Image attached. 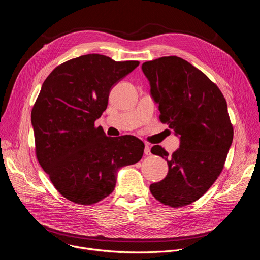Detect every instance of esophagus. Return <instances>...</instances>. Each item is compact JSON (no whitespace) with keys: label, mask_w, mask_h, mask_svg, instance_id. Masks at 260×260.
Masks as SVG:
<instances>
[{"label":"esophagus","mask_w":260,"mask_h":260,"mask_svg":"<svg viewBox=\"0 0 260 260\" xmlns=\"http://www.w3.org/2000/svg\"><path fill=\"white\" fill-rule=\"evenodd\" d=\"M144 153H145V155H150V154H151V151H150V147L148 146L147 144L145 145V148H144Z\"/></svg>","instance_id":"esophagus-1"}]
</instances>
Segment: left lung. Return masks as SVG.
<instances>
[{"label":"left lung","mask_w":260,"mask_h":260,"mask_svg":"<svg viewBox=\"0 0 260 260\" xmlns=\"http://www.w3.org/2000/svg\"><path fill=\"white\" fill-rule=\"evenodd\" d=\"M142 71L158 104L160 121L180 138L172 156L159 145L151 148L167 160L169 172L150 185V191L164 205H189L208 191L224 167L234 138L226 101L202 71L181 57L146 61Z\"/></svg>","instance_id":"left-lung-1"}]
</instances>
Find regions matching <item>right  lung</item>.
Returning <instances> with one entry per match:
<instances>
[{
	"label": "right lung",
	"mask_w": 260,
	"mask_h": 260,
	"mask_svg": "<svg viewBox=\"0 0 260 260\" xmlns=\"http://www.w3.org/2000/svg\"><path fill=\"white\" fill-rule=\"evenodd\" d=\"M86 54L56 67L31 110L36 154L57 191L80 205L95 204L115 188L117 172L138 162L144 143L134 136L107 137L94 121L112 87L138 66Z\"/></svg>",
	"instance_id": "1"
}]
</instances>
